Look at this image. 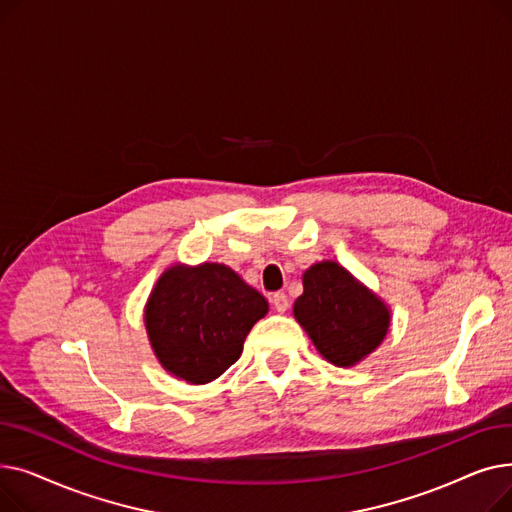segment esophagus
I'll return each instance as SVG.
<instances>
[{
  "mask_svg": "<svg viewBox=\"0 0 512 512\" xmlns=\"http://www.w3.org/2000/svg\"><path fill=\"white\" fill-rule=\"evenodd\" d=\"M270 301H272V305H274V309L278 313H286L288 311V297H286L284 292H274L272 297H270Z\"/></svg>",
  "mask_w": 512,
  "mask_h": 512,
  "instance_id": "obj_1",
  "label": "esophagus"
}]
</instances>
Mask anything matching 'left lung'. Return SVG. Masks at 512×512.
Here are the masks:
<instances>
[{
	"label": "left lung",
	"mask_w": 512,
	"mask_h": 512,
	"mask_svg": "<svg viewBox=\"0 0 512 512\" xmlns=\"http://www.w3.org/2000/svg\"><path fill=\"white\" fill-rule=\"evenodd\" d=\"M294 319L317 353L336 367H355L378 348L392 321L390 307L336 261L313 263L303 274Z\"/></svg>",
	"instance_id": "8db88e82"
}]
</instances>
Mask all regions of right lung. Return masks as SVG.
Listing matches in <instances>:
<instances>
[{
  "label": "right lung",
  "mask_w": 512,
  "mask_h": 512,
  "mask_svg": "<svg viewBox=\"0 0 512 512\" xmlns=\"http://www.w3.org/2000/svg\"><path fill=\"white\" fill-rule=\"evenodd\" d=\"M270 311L263 294L224 263H174L145 305L153 355L170 375L209 384L240 357L247 334Z\"/></svg>",
  "instance_id": "obj_1"
}]
</instances>
